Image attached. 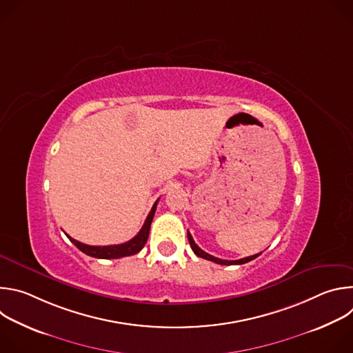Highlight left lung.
<instances>
[{"label":"left lung","instance_id":"1","mask_svg":"<svg viewBox=\"0 0 353 353\" xmlns=\"http://www.w3.org/2000/svg\"><path fill=\"white\" fill-rule=\"evenodd\" d=\"M187 237H188V241H190V245H191V248H192V251H194V254L195 256H198V257H201V259H205V260H210V261H214V263H216V264H221V265H240V264H245V263H248V261H251V260H254V259H257L260 254H254V256H250V257H245V259H240V260H221V259H216V257H214V256H211V254H208V253H205L204 250H201L196 244H195V241H194V239H192V236L190 234V232H187Z\"/></svg>","mask_w":353,"mask_h":353}]
</instances>
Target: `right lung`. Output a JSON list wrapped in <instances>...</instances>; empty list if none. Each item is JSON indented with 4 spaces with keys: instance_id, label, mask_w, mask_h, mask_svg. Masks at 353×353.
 <instances>
[{
    "instance_id": "1",
    "label": "right lung",
    "mask_w": 353,
    "mask_h": 353,
    "mask_svg": "<svg viewBox=\"0 0 353 353\" xmlns=\"http://www.w3.org/2000/svg\"><path fill=\"white\" fill-rule=\"evenodd\" d=\"M157 205H158V201L154 204L152 210H150L149 215L146 216L145 223L141 228V230L138 232V234L125 243L114 244V245H88V244H83V243L70 237L68 234H67V237L82 251V253H85L86 256L94 257V259L110 260V259H121V257L137 254L138 251H141L143 248V245L148 240L150 223H152V219H154V215L157 211Z\"/></svg>"
}]
</instances>
